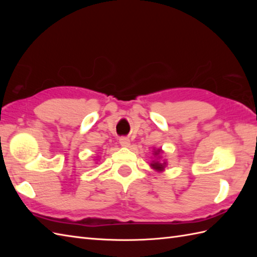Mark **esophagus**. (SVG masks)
Here are the masks:
<instances>
[{"instance_id":"esophagus-1","label":"esophagus","mask_w":257,"mask_h":257,"mask_svg":"<svg viewBox=\"0 0 257 257\" xmlns=\"http://www.w3.org/2000/svg\"><path fill=\"white\" fill-rule=\"evenodd\" d=\"M119 143L122 147H129L130 146V140L127 137H121L119 139Z\"/></svg>"}]
</instances>
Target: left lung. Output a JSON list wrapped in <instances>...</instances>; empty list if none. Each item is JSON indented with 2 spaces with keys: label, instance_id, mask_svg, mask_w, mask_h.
<instances>
[{
  "label": "left lung",
  "instance_id": "obj_1",
  "mask_svg": "<svg viewBox=\"0 0 257 257\" xmlns=\"http://www.w3.org/2000/svg\"><path fill=\"white\" fill-rule=\"evenodd\" d=\"M158 152H160V150H158L157 152H156V155L158 154ZM151 166H152V168H155L156 170H158V171H162L163 169H165V166H166V163L163 162V163H160V162H154V163H151Z\"/></svg>",
  "mask_w": 257,
  "mask_h": 257
}]
</instances>
